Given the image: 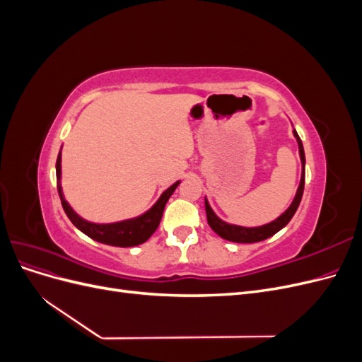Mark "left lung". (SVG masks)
Listing matches in <instances>:
<instances>
[{"instance_id": "8db88e82", "label": "left lung", "mask_w": 362, "mask_h": 362, "mask_svg": "<svg viewBox=\"0 0 362 362\" xmlns=\"http://www.w3.org/2000/svg\"><path fill=\"white\" fill-rule=\"evenodd\" d=\"M293 134H294L296 140H298V145H299V154H300V161H302V177H300L299 189H298V192H296V196H294L291 205L276 218V221H273L267 225L257 226V228H245V226L229 225V223L221 221V218H218L214 214V211L211 210L210 204H208V201L205 199L206 221H208V225L211 226V229L217 235H221L222 238L229 240V242H234V243H257V242H262V240H266L272 235H275L278 231H281V229L291 221V217L294 216L296 210H298V206L302 201L303 187H305V152H303V145H302L300 137L298 136V133H296V129H293Z\"/></svg>"}]
</instances>
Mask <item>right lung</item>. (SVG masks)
Returning a JSON list of instances; mask_svg holds the SVG:
<instances>
[{"instance_id": "1", "label": "right lung", "mask_w": 362, "mask_h": 362, "mask_svg": "<svg viewBox=\"0 0 362 362\" xmlns=\"http://www.w3.org/2000/svg\"><path fill=\"white\" fill-rule=\"evenodd\" d=\"M56 173H57V190L62 201V206L64 213H66V216L69 217V221L87 237H90L100 243L117 246V247H131V246L141 245L156 233V229L158 228L161 221L164 206H166V202L169 201L172 193L180 184V181H177L173 185H170V187L160 196V199L152 205L151 210H148L145 214H141L136 218H129V221H122L116 223H92V222L84 221V218H81L78 214H76L71 208V205L66 202V199H64L63 192H62V184H60L62 151L59 152V157H57Z\"/></svg>"}]
</instances>
